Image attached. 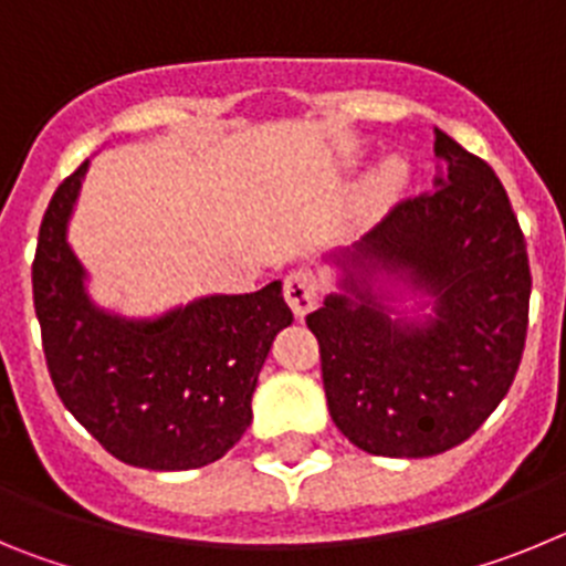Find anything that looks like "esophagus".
Wrapping results in <instances>:
<instances>
[{"label": "esophagus", "instance_id": "1", "mask_svg": "<svg viewBox=\"0 0 566 566\" xmlns=\"http://www.w3.org/2000/svg\"><path fill=\"white\" fill-rule=\"evenodd\" d=\"M283 297L292 306L294 317H306L317 303V277L312 272H292L283 283Z\"/></svg>", "mask_w": 566, "mask_h": 566}]
</instances>
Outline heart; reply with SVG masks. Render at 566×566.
Instances as JSON below:
<instances>
[{"instance_id":"1","label":"heart","mask_w":566,"mask_h":566,"mask_svg":"<svg viewBox=\"0 0 566 566\" xmlns=\"http://www.w3.org/2000/svg\"><path fill=\"white\" fill-rule=\"evenodd\" d=\"M408 184V167L399 158H388L377 167V172L368 178L365 184V201L368 203H385L391 201L394 195L402 192V187Z\"/></svg>"}]
</instances>
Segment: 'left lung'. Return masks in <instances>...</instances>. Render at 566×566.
<instances>
[{"mask_svg": "<svg viewBox=\"0 0 566 566\" xmlns=\"http://www.w3.org/2000/svg\"><path fill=\"white\" fill-rule=\"evenodd\" d=\"M433 135L431 192L328 252L337 292L306 317L328 413L374 457H437L476 433L510 391L527 337L533 280L507 192L482 158Z\"/></svg>", "mask_w": 566, "mask_h": 566, "instance_id": "left-lung-1", "label": "left lung"}]
</instances>
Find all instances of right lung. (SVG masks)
Wrapping results in <instances>:
<instances>
[{
    "label": "right lung",
    "mask_w": 566,
    "mask_h": 566,
    "mask_svg": "<svg viewBox=\"0 0 566 566\" xmlns=\"http://www.w3.org/2000/svg\"><path fill=\"white\" fill-rule=\"evenodd\" d=\"M90 161L59 184L39 229L36 306L56 394L104 451L147 470H192L234 448L280 328V280L252 294H207L158 317H124L90 297L67 227Z\"/></svg>",
    "instance_id": "right-lung-1"
}]
</instances>
